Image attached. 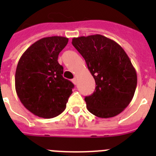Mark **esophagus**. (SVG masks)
Here are the masks:
<instances>
[{
  "label": "esophagus",
  "instance_id": "esophagus-1",
  "mask_svg": "<svg viewBox=\"0 0 156 156\" xmlns=\"http://www.w3.org/2000/svg\"><path fill=\"white\" fill-rule=\"evenodd\" d=\"M72 82L74 84H76V83H77V79H76V77H74L73 79L72 80Z\"/></svg>",
  "mask_w": 156,
  "mask_h": 156
}]
</instances>
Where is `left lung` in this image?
<instances>
[{
  "label": "left lung",
  "mask_w": 156,
  "mask_h": 156,
  "mask_svg": "<svg viewBox=\"0 0 156 156\" xmlns=\"http://www.w3.org/2000/svg\"><path fill=\"white\" fill-rule=\"evenodd\" d=\"M72 44L85 59L96 83L93 94L85 98L88 111L100 118L119 115L133 99L137 82L125 51L100 34L74 37Z\"/></svg>",
  "instance_id": "left-lung-1"
}]
</instances>
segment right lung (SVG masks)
<instances>
[{"instance_id":"obj_1","label":"right lung","mask_w":156,"mask_h":156,"mask_svg":"<svg viewBox=\"0 0 156 156\" xmlns=\"http://www.w3.org/2000/svg\"><path fill=\"white\" fill-rule=\"evenodd\" d=\"M67 37H44L29 47L17 65L15 77L18 97L30 112L51 119L66 107L74 85L62 76L58 62L59 53L68 44Z\"/></svg>"}]
</instances>
